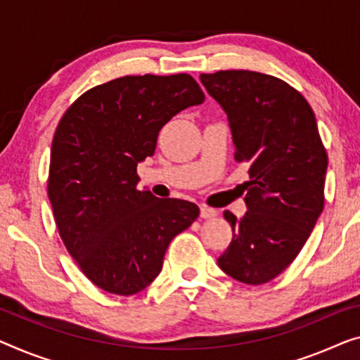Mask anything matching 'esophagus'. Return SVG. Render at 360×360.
<instances>
[{"label":"esophagus","instance_id":"34e87169","mask_svg":"<svg viewBox=\"0 0 360 360\" xmlns=\"http://www.w3.org/2000/svg\"><path fill=\"white\" fill-rule=\"evenodd\" d=\"M218 214L217 210H213V208L207 207V205H200V217L202 218H214Z\"/></svg>","mask_w":360,"mask_h":360}]
</instances>
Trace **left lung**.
Here are the masks:
<instances>
[{"label": "left lung", "instance_id": "obj_1", "mask_svg": "<svg viewBox=\"0 0 360 360\" xmlns=\"http://www.w3.org/2000/svg\"><path fill=\"white\" fill-rule=\"evenodd\" d=\"M200 80L226 111L236 162L250 165L248 212L240 219L224 212L233 240L218 265L264 284L292 264L323 210L326 150L309 101L284 80L244 69Z\"/></svg>", "mask_w": 360, "mask_h": 360}]
</instances>
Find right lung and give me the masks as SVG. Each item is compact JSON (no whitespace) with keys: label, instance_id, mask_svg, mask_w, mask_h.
Segmentation results:
<instances>
[{"label":"right lung","instance_id":"add662e5","mask_svg":"<svg viewBox=\"0 0 360 360\" xmlns=\"http://www.w3.org/2000/svg\"><path fill=\"white\" fill-rule=\"evenodd\" d=\"M203 100L189 74L124 76L87 90L63 115L48 198L68 252L103 291L146 289L174 236L197 219L195 203L139 191L137 163L155 153L171 117Z\"/></svg>","mask_w":360,"mask_h":360}]
</instances>
